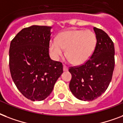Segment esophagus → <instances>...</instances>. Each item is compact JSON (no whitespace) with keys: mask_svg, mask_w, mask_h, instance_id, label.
<instances>
[{"mask_svg":"<svg viewBox=\"0 0 123 123\" xmlns=\"http://www.w3.org/2000/svg\"><path fill=\"white\" fill-rule=\"evenodd\" d=\"M63 70L64 71H67V70H68V67H67L66 65H63Z\"/></svg>","mask_w":123,"mask_h":123,"instance_id":"1","label":"esophagus"}]
</instances>
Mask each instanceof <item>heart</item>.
I'll use <instances>...</instances> for the list:
<instances>
[{
    "label": "heart",
    "instance_id": "heart-1",
    "mask_svg": "<svg viewBox=\"0 0 123 123\" xmlns=\"http://www.w3.org/2000/svg\"><path fill=\"white\" fill-rule=\"evenodd\" d=\"M97 43L96 34L90 30L72 29L60 33L56 41H51L49 50L56 59L65 51V56L71 63L81 65L88 61L94 53Z\"/></svg>",
    "mask_w": 123,
    "mask_h": 123
}]
</instances>
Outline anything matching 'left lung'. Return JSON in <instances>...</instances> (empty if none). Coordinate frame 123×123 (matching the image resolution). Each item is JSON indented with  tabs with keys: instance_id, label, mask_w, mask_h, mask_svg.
<instances>
[{
	"instance_id": "obj_1",
	"label": "left lung",
	"mask_w": 123,
	"mask_h": 123,
	"mask_svg": "<svg viewBox=\"0 0 123 123\" xmlns=\"http://www.w3.org/2000/svg\"><path fill=\"white\" fill-rule=\"evenodd\" d=\"M97 38L92 56L84 64L71 67L69 88L82 101H92L101 96L112 80L115 66L114 43L102 29L94 27Z\"/></svg>"
}]
</instances>
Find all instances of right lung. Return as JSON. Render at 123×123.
<instances>
[{
	"label": "right lung",
	"instance_id": "add662e5",
	"mask_svg": "<svg viewBox=\"0 0 123 123\" xmlns=\"http://www.w3.org/2000/svg\"><path fill=\"white\" fill-rule=\"evenodd\" d=\"M51 29L40 25L24 28L10 43L11 78L23 96L33 101L47 98L63 72L62 63L49 55Z\"/></svg>",
	"mask_w": 123,
	"mask_h": 123
}]
</instances>
